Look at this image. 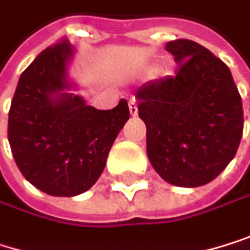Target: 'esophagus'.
<instances>
[{
	"label": "esophagus",
	"instance_id": "esophagus-1",
	"mask_svg": "<svg viewBox=\"0 0 250 250\" xmlns=\"http://www.w3.org/2000/svg\"><path fill=\"white\" fill-rule=\"evenodd\" d=\"M129 109H130V114H132L133 117L138 115V104H136V99H135V98H132V99L129 101Z\"/></svg>",
	"mask_w": 250,
	"mask_h": 250
}]
</instances>
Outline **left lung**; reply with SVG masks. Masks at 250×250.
Listing matches in <instances>:
<instances>
[{"label": "left lung", "instance_id": "obj_1", "mask_svg": "<svg viewBox=\"0 0 250 250\" xmlns=\"http://www.w3.org/2000/svg\"><path fill=\"white\" fill-rule=\"evenodd\" d=\"M178 63L172 77L136 90L146 126V154L155 172L178 187L213 181L234 158L243 133V106L228 66L191 40L166 44Z\"/></svg>", "mask_w": 250, "mask_h": 250}]
</instances>
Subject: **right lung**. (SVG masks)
I'll return each instance as SVG.
<instances>
[{
    "label": "right lung",
    "instance_id": "obj_1",
    "mask_svg": "<svg viewBox=\"0 0 250 250\" xmlns=\"http://www.w3.org/2000/svg\"><path fill=\"white\" fill-rule=\"evenodd\" d=\"M71 44L62 38L22 72L8 111V142L22 175L56 197L78 195L104 172L108 152L130 117L127 101L106 111L65 93Z\"/></svg>",
    "mask_w": 250,
    "mask_h": 250
}]
</instances>
